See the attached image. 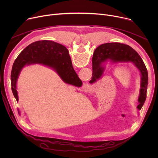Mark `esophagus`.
Wrapping results in <instances>:
<instances>
[{"label": "esophagus", "mask_w": 158, "mask_h": 158, "mask_svg": "<svg viewBox=\"0 0 158 158\" xmlns=\"http://www.w3.org/2000/svg\"><path fill=\"white\" fill-rule=\"evenodd\" d=\"M84 88L85 89H90V86L89 85H85L84 86Z\"/></svg>", "instance_id": "esophagus-1"}]
</instances>
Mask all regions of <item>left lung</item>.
I'll use <instances>...</instances> for the list:
<instances>
[{
    "label": "left lung",
    "instance_id": "1",
    "mask_svg": "<svg viewBox=\"0 0 158 158\" xmlns=\"http://www.w3.org/2000/svg\"><path fill=\"white\" fill-rule=\"evenodd\" d=\"M64 52L69 57V51L65 47H63ZM96 59H93V77L90 83H94L101 78L104 67L102 63L107 60L112 63L119 62H132L141 73V88L140 94L138 99L139 102L137 106L138 110H141L146 99V93L148 84V73L146 65L138 54V53L127 45L118 43H106L101 45L96 49ZM68 63H71L70 59L64 58Z\"/></svg>",
    "mask_w": 158,
    "mask_h": 158
}]
</instances>
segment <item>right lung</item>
I'll return each mask as SVG.
<instances>
[{"mask_svg":"<svg viewBox=\"0 0 158 158\" xmlns=\"http://www.w3.org/2000/svg\"><path fill=\"white\" fill-rule=\"evenodd\" d=\"M63 47L59 43L44 40L31 44L20 53L13 64L10 76L12 91L17 102L16 83L20 71L26 64L39 63L49 66L57 73L65 83L75 86L81 85L82 81L74 70L71 57L65 54ZM64 58H70L71 63H67Z\"/></svg>","mask_w":158,"mask_h":158,"instance_id":"obj_1","label":"right lung"}]
</instances>
